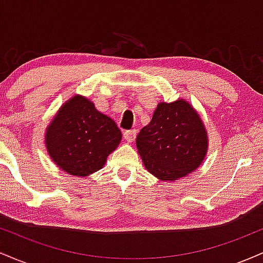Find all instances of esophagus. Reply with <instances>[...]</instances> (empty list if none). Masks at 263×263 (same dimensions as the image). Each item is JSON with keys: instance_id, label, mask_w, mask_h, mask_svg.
Segmentation results:
<instances>
[{"instance_id": "esophagus-1", "label": "esophagus", "mask_w": 263, "mask_h": 263, "mask_svg": "<svg viewBox=\"0 0 263 263\" xmlns=\"http://www.w3.org/2000/svg\"><path fill=\"white\" fill-rule=\"evenodd\" d=\"M136 135H137V131H136V129H127V131L123 132V137H125V140L129 142V143L135 141Z\"/></svg>"}]
</instances>
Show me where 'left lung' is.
I'll return each instance as SVG.
<instances>
[{
  "label": "left lung",
  "instance_id": "8db88e82",
  "mask_svg": "<svg viewBox=\"0 0 263 263\" xmlns=\"http://www.w3.org/2000/svg\"><path fill=\"white\" fill-rule=\"evenodd\" d=\"M144 167L161 180L173 182L194 172L208 152L204 122L188 101L159 102L152 120L136 138Z\"/></svg>",
  "mask_w": 263,
  "mask_h": 263
}]
</instances>
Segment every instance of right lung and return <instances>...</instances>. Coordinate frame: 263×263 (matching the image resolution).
I'll return each mask as SVG.
<instances>
[{
	"instance_id": "add662e5",
	"label": "right lung",
	"mask_w": 263,
	"mask_h": 263,
	"mask_svg": "<svg viewBox=\"0 0 263 263\" xmlns=\"http://www.w3.org/2000/svg\"><path fill=\"white\" fill-rule=\"evenodd\" d=\"M112 119L95 108L89 99L75 95L59 108L45 132V147L52 161L75 177L101 170L121 142Z\"/></svg>"
}]
</instances>
